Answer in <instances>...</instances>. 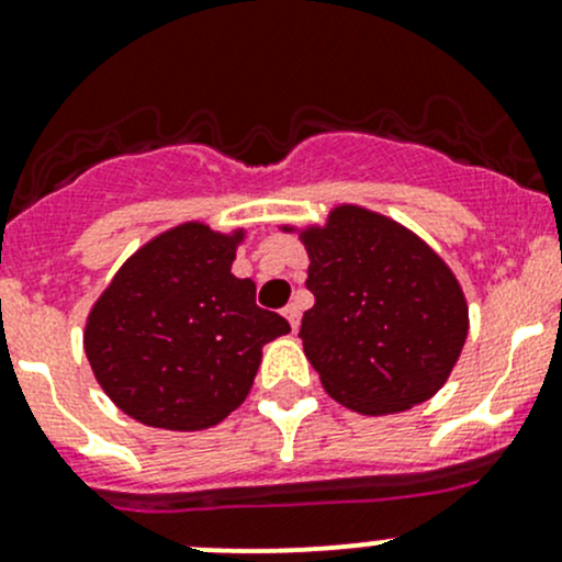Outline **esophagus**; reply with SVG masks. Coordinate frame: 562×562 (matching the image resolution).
<instances>
[{
    "label": "esophagus",
    "mask_w": 562,
    "mask_h": 562,
    "mask_svg": "<svg viewBox=\"0 0 562 562\" xmlns=\"http://www.w3.org/2000/svg\"><path fill=\"white\" fill-rule=\"evenodd\" d=\"M282 313H285L288 323H291V328H293V331H296L299 323H302V307H299L296 302H291V304H288L285 310H282Z\"/></svg>",
    "instance_id": "1"
}]
</instances>
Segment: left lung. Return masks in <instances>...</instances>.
Masks as SVG:
<instances>
[{"label": "left lung", "mask_w": 562, "mask_h": 562, "mask_svg": "<svg viewBox=\"0 0 562 562\" xmlns=\"http://www.w3.org/2000/svg\"><path fill=\"white\" fill-rule=\"evenodd\" d=\"M315 304L299 337L328 396L364 416L429 400L454 370L468 304L418 236L359 206L304 234Z\"/></svg>", "instance_id": "left-lung-1"}]
</instances>
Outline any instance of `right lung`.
<instances>
[{"label": "right lung", "mask_w": 562, "mask_h": 562, "mask_svg": "<svg viewBox=\"0 0 562 562\" xmlns=\"http://www.w3.org/2000/svg\"><path fill=\"white\" fill-rule=\"evenodd\" d=\"M187 223L140 247L89 313L83 348L94 378L146 427L192 432L245 402L260 348L291 331L231 274L236 241Z\"/></svg>", "instance_id": "obj_1"}]
</instances>
